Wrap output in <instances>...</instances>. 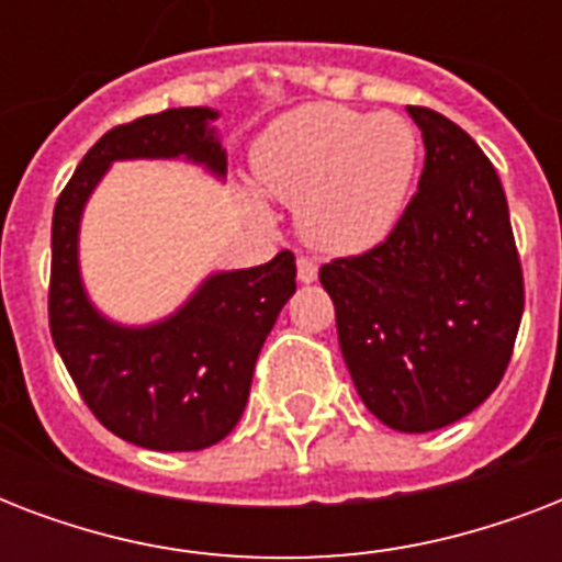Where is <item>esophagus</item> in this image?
Listing matches in <instances>:
<instances>
[{"label":"esophagus","instance_id":"1","mask_svg":"<svg viewBox=\"0 0 562 562\" xmlns=\"http://www.w3.org/2000/svg\"><path fill=\"white\" fill-rule=\"evenodd\" d=\"M297 280L300 282H315L317 280V262L308 256H297Z\"/></svg>","mask_w":562,"mask_h":562}]
</instances>
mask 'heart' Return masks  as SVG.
I'll return each mask as SVG.
<instances>
[{"label": "heart", "mask_w": 562, "mask_h": 562, "mask_svg": "<svg viewBox=\"0 0 562 562\" xmlns=\"http://www.w3.org/2000/svg\"><path fill=\"white\" fill-rule=\"evenodd\" d=\"M419 139L400 113L306 104L277 119L254 151L256 183L297 206L300 233L326 254L379 245L400 221Z\"/></svg>", "instance_id": "b5f03b06"}]
</instances>
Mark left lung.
Instances as JSON below:
<instances>
[{
  "label": "left lung",
  "instance_id": "8db88e82",
  "mask_svg": "<svg viewBox=\"0 0 562 562\" xmlns=\"http://www.w3.org/2000/svg\"><path fill=\"white\" fill-rule=\"evenodd\" d=\"M426 166L375 247L321 268L344 361L384 426H452L496 391L525 308L522 262L493 162L452 119L408 108Z\"/></svg>",
  "mask_w": 562,
  "mask_h": 562
}]
</instances>
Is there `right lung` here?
Segmentation results:
<instances>
[{"instance_id": "right-lung-1", "label": "right lung", "mask_w": 562, "mask_h": 562, "mask_svg": "<svg viewBox=\"0 0 562 562\" xmlns=\"http://www.w3.org/2000/svg\"><path fill=\"white\" fill-rule=\"evenodd\" d=\"M210 108H171L116 125L78 162L55 203L48 329L75 387L101 426L157 452H198L236 428L254 368L280 308L297 289L291 250L247 271L215 273L162 324L125 329L90 306L78 277L81 210L113 160L187 157L215 175L227 154Z\"/></svg>"}]
</instances>
